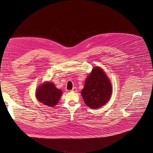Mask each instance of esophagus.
<instances>
[{
  "mask_svg": "<svg viewBox=\"0 0 153 153\" xmlns=\"http://www.w3.org/2000/svg\"><path fill=\"white\" fill-rule=\"evenodd\" d=\"M71 91H73V92H76V91H77V88H76V87L73 88V89L71 90Z\"/></svg>",
  "mask_w": 153,
  "mask_h": 153,
  "instance_id": "1",
  "label": "esophagus"
}]
</instances>
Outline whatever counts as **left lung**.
<instances>
[{"label":"left lung","mask_w":153,"mask_h":153,"mask_svg":"<svg viewBox=\"0 0 153 153\" xmlns=\"http://www.w3.org/2000/svg\"><path fill=\"white\" fill-rule=\"evenodd\" d=\"M112 94V85L104 71L95 67L86 78L81 95L85 103L90 108L97 109L105 105Z\"/></svg>","instance_id":"left-lung-1"}]
</instances>
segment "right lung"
Wrapping results in <instances>:
<instances>
[{
	"mask_svg": "<svg viewBox=\"0 0 153 153\" xmlns=\"http://www.w3.org/2000/svg\"><path fill=\"white\" fill-rule=\"evenodd\" d=\"M62 91L57 88L50 82H45L36 90V97L37 100L49 107H53L58 103Z\"/></svg>",
	"mask_w": 153,
	"mask_h": 153,
	"instance_id": "right-lung-1",
	"label": "right lung"
}]
</instances>
